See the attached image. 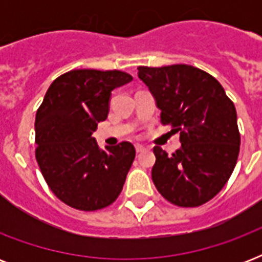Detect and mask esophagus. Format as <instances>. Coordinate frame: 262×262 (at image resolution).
Returning <instances> with one entry per match:
<instances>
[{
	"mask_svg": "<svg viewBox=\"0 0 262 262\" xmlns=\"http://www.w3.org/2000/svg\"><path fill=\"white\" fill-rule=\"evenodd\" d=\"M147 149L148 148L141 145V144H136V152H137V154H143V152H145Z\"/></svg>",
	"mask_w": 262,
	"mask_h": 262,
	"instance_id": "34e87169",
	"label": "esophagus"
}]
</instances>
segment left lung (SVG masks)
<instances>
[{
    "instance_id": "left-lung-1",
    "label": "left lung",
    "mask_w": 262,
    "mask_h": 262,
    "mask_svg": "<svg viewBox=\"0 0 262 262\" xmlns=\"http://www.w3.org/2000/svg\"><path fill=\"white\" fill-rule=\"evenodd\" d=\"M155 96L160 122L179 132L174 154L156 145L152 181L164 199L185 208L208 203L231 177L239 155L236 110L217 80L190 65L139 67Z\"/></svg>"
}]
</instances>
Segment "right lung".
Instances as JSON below:
<instances>
[{
    "instance_id": "obj_1",
    "label": "right lung",
    "mask_w": 262,
    "mask_h": 262,
    "mask_svg": "<svg viewBox=\"0 0 262 262\" xmlns=\"http://www.w3.org/2000/svg\"><path fill=\"white\" fill-rule=\"evenodd\" d=\"M132 80L121 71L67 72L51 83L36 111V162L51 191L69 207L98 211L122 190L135 147L123 141L103 151L92 133L107 118L111 91Z\"/></svg>"
}]
</instances>
